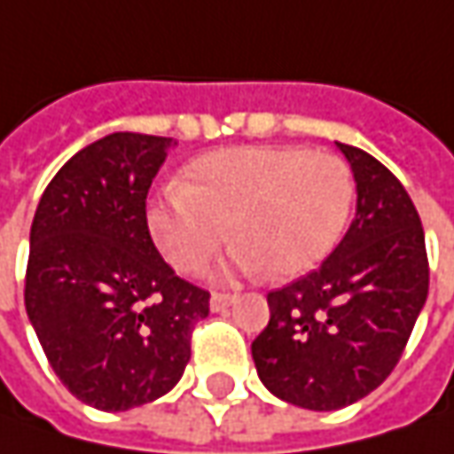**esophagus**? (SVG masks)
<instances>
[{
  "mask_svg": "<svg viewBox=\"0 0 454 454\" xmlns=\"http://www.w3.org/2000/svg\"><path fill=\"white\" fill-rule=\"evenodd\" d=\"M237 295L235 293H212V298H209V305H212V310L219 313V310H224V308H230V305L235 303Z\"/></svg>",
  "mask_w": 454,
  "mask_h": 454,
  "instance_id": "1",
  "label": "esophagus"
}]
</instances>
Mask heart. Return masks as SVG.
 <instances>
[{
	"label": "heart",
	"mask_w": 454,
	"mask_h": 454,
	"mask_svg": "<svg viewBox=\"0 0 454 454\" xmlns=\"http://www.w3.org/2000/svg\"><path fill=\"white\" fill-rule=\"evenodd\" d=\"M354 200V171L333 153L245 146L192 161L182 182L151 201L146 224L179 272L204 270L232 224L235 268L295 278L339 245Z\"/></svg>",
	"instance_id": "heart-1"
}]
</instances>
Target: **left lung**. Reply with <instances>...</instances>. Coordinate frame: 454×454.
<instances>
[{"label": "left lung", "mask_w": 454, "mask_h": 454, "mask_svg": "<svg viewBox=\"0 0 454 454\" xmlns=\"http://www.w3.org/2000/svg\"><path fill=\"white\" fill-rule=\"evenodd\" d=\"M356 182V217L318 270L270 290L254 369L278 399L348 407L392 374L427 301L425 230L407 189L372 153L339 144Z\"/></svg>", "instance_id": "8db88e82"}]
</instances>
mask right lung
I'll list each match as a JSON object with an SVG mask.
<instances>
[{"instance_id":"add662e5","label":"right lung","mask_w":454,"mask_h":454,"mask_svg":"<svg viewBox=\"0 0 454 454\" xmlns=\"http://www.w3.org/2000/svg\"><path fill=\"white\" fill-rule=\"evenodd\" d=\"M176 141L111 133L47 184L29 230L25 308L67 392L126 411L176 387L209 293L159 254L146 197Z\"/></svg>"}]
</instances>
